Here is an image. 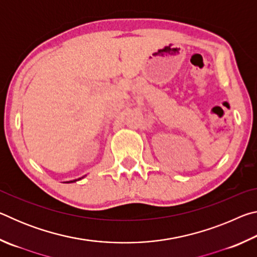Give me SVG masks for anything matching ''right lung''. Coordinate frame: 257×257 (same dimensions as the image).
I'll use <instances>...</instances> for the list:
<instances>
[{"label":"right lung","mask_w":257,"mask_h":257,"mask_svg":"<svg viewBox=\"0 0 257 257\" xmlns=\"http://www.w3.org/2000/svg\"><path fill=\"white\" fill-rule=\"evenodd\" d=\"M86 176H84V177H81V178H78V179H75V180H70V181H67L66 184H71V182H76V181H79V180H81L82 178H85Z\"/></svg>","instance_id":"1"}]
</instances>
